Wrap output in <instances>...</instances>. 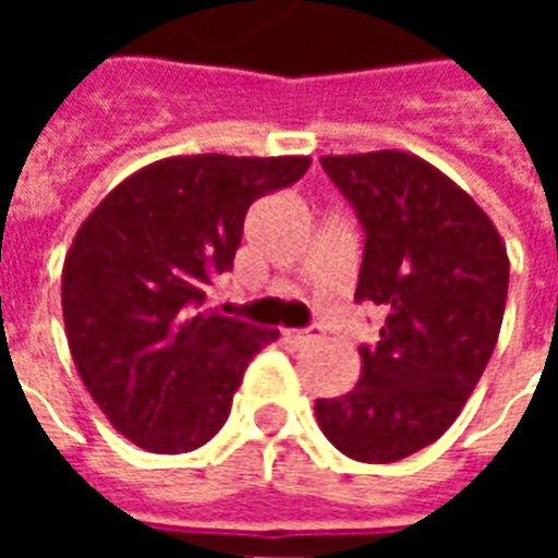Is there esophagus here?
Masks as SVG:
<instances>
[{
  "instance_id": "esophagus-1",
  "label": "esophagus",
  "mask_w": 558,
  "mask_h": 558,
  "mask_svg": "<svg viewBox=\"0 0 558 558\" xmlns=\"http://www.w3.org/2000/svg\"><path fill=\"white\" fill-rule=\"evenodd\" d=\"M287 338H290L292 343H299V347H307V343H319L323 335H319L316 328H304V331H287Z\"/></svg>"
}]
</instances>
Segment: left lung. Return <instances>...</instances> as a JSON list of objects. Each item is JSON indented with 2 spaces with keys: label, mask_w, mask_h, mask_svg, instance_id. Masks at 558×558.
Returning a JSON list of instances; mask_svg holds the SVG:
<instances>
[{
  "label": "left lung",
  "mask_w": 558,
  "mask_h": 558,
  "mask_svg": "<svg viewBox=\"0 0 558 558\" xmlns=\"http://www.w3.org/2000/svg\"><path fill=\"white\" fill-rule=\"evenodd\" d=\"M364 227L355 302L386 311L362 379L316 400L328 442L362 463H395L442 436L478 386L502 328L508 251L490 215L418 155H323Z\"/></svg>",
  "instance_id": "obj_1"
}]
</instances>
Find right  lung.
I'll return each instance as SVG.
<instances>
[{"label":"right lung","instance_id":"add662e5","mask_svg":"<svg viewBox=\"0 0 558 558\" xmlns=\"http://www.w3.org/2000/svg\"><path fill=\"white\" fill-rule=\"evenodd\" d=\"M307 155H175L131 172L80 223L62 316L83 386L125 439L155 454L206 445L275 328L199 311L259 196L299 182Z\"/></svg>","mask_w":558,"mask_h":558}]
</instances>
